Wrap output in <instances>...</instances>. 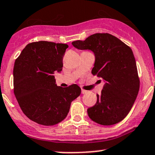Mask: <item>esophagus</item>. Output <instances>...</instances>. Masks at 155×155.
I'll return each mask as SVG.
<instances>
[{
    "label": "esophagus",
    "instance_id": "1",
    "mask_svg": "<svg viewBox=\"0 0 155 155\" xmlns=\"http://www.w3.org/2000/svg\"><path fill=\"white\" fill-rule=\"evenodd\" d=\"M87 92H88V91H86V90H84V89H82V90H81V93H82L83 94H86Z\"/></svg>",
    "mask_w": 155,
    "mask_h": 155
}]
</instances>
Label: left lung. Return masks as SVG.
Instances as JSON below:
<instances>
[{
    "instance_id": "left-lung-1",
    "label": "left lung",
    "mask_w": 155,
    "mask_h": 155,
    "mask_svg": "<svg viewBox=\"0 0 155 155\" xmlns=\"http://www.w3.org/2000/svg\"><path fill=\"white\" fill-rule=\"evenodd\" d=\"M79 50H90L95 62L91 73L105 82L101 95L87 110L92 121L101 125L119 123L127 116L138 94L136 62L131 48L110 34H95L84 41H72Z\"/></svg>"
}]
</instances>
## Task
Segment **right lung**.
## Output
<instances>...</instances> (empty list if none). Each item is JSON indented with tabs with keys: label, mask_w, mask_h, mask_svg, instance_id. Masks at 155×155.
<instances>
[{
	"label": "right lung",
	"mask_w": 155,
	"mask_h": 155,
	"mask_svg": "<svg viewBox=\"0 0 155 155\" xmlns=\"http://www.w3.org/2000/svg\"><path fill=\"white\" fill-rule=\"evenodd\" d=\"M67 44L39 41L26 45L14 66V93L22 112L37 124L52 126L67 117L81 89L57 86L53 74L61 72Z\"/></svg>",
	"instance_id": "right-lung-1"
}]
</instances>
